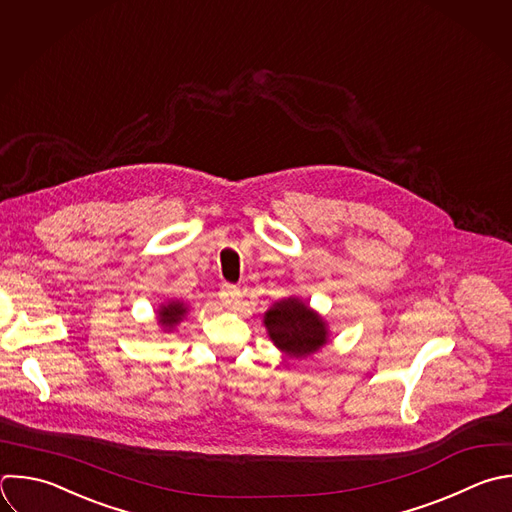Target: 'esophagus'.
Instances as JSON below:
<instances>
[{
  "label": "esophagus",
  "instance_id": "obj_1",
  "mask_svg": "<svg viewBox=\"0 0 512 512\" xmlns=\"http://www.w3.org/2000/svg\"><path fill=\"white\" fill-rule=\"evenodd\" d=\"M240 298H242L240 288H236V286H232V284H224V286H222V290H220V300H222L224 306L234 308V306L240 302Z\"/></svg>",
  "mask_w": 512,
  "mask_h": 512
}]
</instances>
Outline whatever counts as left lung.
I'll return each instance as SVG.
<instances>
[{"instance_id":"obj_1","label":"left lung","mask_w":512,"mask_h":512,"mask_svg":"<svg viewBox=\"0 0 512 512\" xmlns=\"http://www.w3.org/2000/svg\"><path fill=\"white\" fill-rule=\"evenodd\" d=\"M270 340L290 358H306L328 342L326 322L306 302L284 298L264 314Z\"/></svg>"}]
</instances>
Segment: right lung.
I'll return each instance as SVG.
<instances>
[{"mask_svg":"<svg viewBox=\"0 0 512 512\" xmlns=\"http://www.w3.org/2000/svg\"><path fill=\"white\" fill-rule=\"evenodd\" d=\"M188 312V306L180 300H172L168 304H162L158 308V322L162 324L164 330H172L176 324L182 322V318L186 316Z\"/></svg>","mask_w":512,"mask_h":512,"instance_id":"add662e5","label":"right lung"}]
</instances>
